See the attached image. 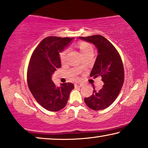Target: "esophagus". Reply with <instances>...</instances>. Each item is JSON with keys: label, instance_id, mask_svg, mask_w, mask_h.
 Here are the masks:
<instances>
[{"label": "esophagus", "instance_id": "esophagus-1", "mask_svg": "<svg viewBox=\"0 0 148 148\" xmlns=\"http://www.w3.org/2000/svg\"><path fill=\"white\" fill-rule=\"evenodd\" d=\"M74 85H75V86H77V87H82L83 86H84V85H83L82 83H80V82H76L74 84Z\"/></svg>", "mask_w": 148, "mask_h": 148}]
</instances>
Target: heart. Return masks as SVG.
Listing matches in <instances>:
<instances>
[{"instance_id":"obj_1","label":"heart","mask_w":148,"mask_h":148,"mask_svg":"<svg viewBox=\"0 0 148 148\" xmlns=\"http://www.w3.org/2000/svg\"><path fill=\"white\" fill-rule=\"evenodd\" d=\"M78 47L83 55H85V54H87L88 53L93 52V48L92 45L88 42H86V41H80V42L78 43ZM67 51V49H65V50H64L60 53V58L62 61H64V60H65Z\"/></svg>"}]
</instances>
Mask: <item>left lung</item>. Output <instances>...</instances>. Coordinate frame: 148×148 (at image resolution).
Segmentation results:
<instances>
[{"label":"left lung","instance_id":"1","mask_svg":"<svg viewBox=\"0 0 148 148\" xmlns=\"http://www.w3.org/2000/svg\"><path fill=\"white\" fill-rule=\"evenodd\" d=\"M79 38L92 43L98 49V56L90 74L101 76L104 84L101 90L94 88L92 95L84 98L86 105L95 111L109 107L118 97L124 82V68L121 56L114 45L100 35Z\"/></svg>","mask_w":148,"mask_h":148}]
</instances>
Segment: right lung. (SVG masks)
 Listing matches in <instances>:
<instances>
[{
	"label": "right lung",
	"instance_id": "add662e5",
	"mask_svg": "<svg viewBox=\"0 0 148 148\" xmlns=\"http://www.w3.org/2000/svg\"><path fill=\"white\" fill-rule=\"evenodd\" d=\"M74 38L47 37L37 45L31 57L27 69L29 88L37 103L49 111H58L67 104L70 93L74 88L72 83L56 87L51 76L61 67L60 53Z\"/></svg>",
	"mask_w": 148,
	"mask_h": 148
}]
</instances>
